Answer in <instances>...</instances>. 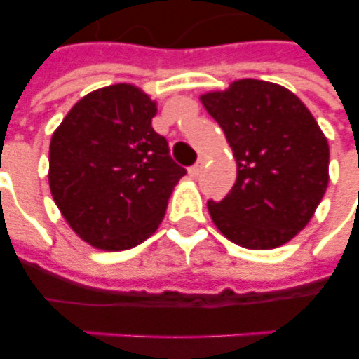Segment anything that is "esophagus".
<instances>
[{"label":"esophagus","instance_id":"34e87169","mask_svg":"<svg viewBox=\"0 0 359 359\" xmlns=\"http://www.w3.org/2000/svg\"><path fill=\"white\" fill-rule=\"evenodd\" d=\"M201 173H203V162L199 160V162L194 163V165L190 168V175L194 177V179H197V177H199Z\"/></svg>","mask_w":359,"mask_h":359}]
</instances>
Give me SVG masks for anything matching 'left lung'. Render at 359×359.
I'll list each match as a JSON object with an SVG mask.
<instances>
[{"mask_svg":"<svg viewBox=\"0 0 359 359\" xmlns=\"http://www.w3.org/2000/svg\"><path fill=\"white\" fill-rule=\"evenodd\" d=\"M203 106L222 126L236 182L208 212L222 235L248 250H272L300 233L328 188L330 147L311 111L289 89L262 80L207 93Z\"/></svg>","mask_w":359,"mask_h":359,"instance_id":"8db88e82","label":"left lung"}]
</instances>
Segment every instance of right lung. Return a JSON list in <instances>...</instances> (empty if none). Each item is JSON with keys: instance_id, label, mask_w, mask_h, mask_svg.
I'll return each instance as SVG.
<instances>
[{"instance_id": "add662e5", "label": "right lung", "mask_w": 359, "mask_h": 359, "mask_svg": "<svg viewBox=\"0 0 359 359\" xmlns=\"http://www.w3.org/2000/svg\"><path fill=\"white\" fill-rule=\"evenodd\" d=\"M156 102L130 86L102 87L74 104L50 141V190L74 233L121 251L158 229L186 169L152 128Z\"/></svg>"}]
</instances>
